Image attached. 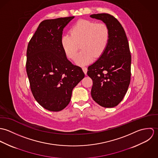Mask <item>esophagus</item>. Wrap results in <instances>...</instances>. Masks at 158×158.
<instances>
[{"label":"esophagus","instance_id":"1","mask_svg":"<svg viewBox=\"0 0 158 158\" xmlns=\"http://www.w3.org/2000/svg\"><path fill=\"white\" fill-rule=\"evenodd\" d=\"M82 69H83V70L84 73H85V74H86L87 71H88V68H86V67H83V68H82Z\"/></svg>","mask_w":158,"mask_h":158}]
</instances>
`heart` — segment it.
<instances>
[{
  "mask_svg": "<svg viewBox=\"0 0 158 158\" xmlns=\"http://www.w3.org/2000/svg\"><path fill=\"white\" fill-rule=\"evenodd\" d=\"M70 35L61 38L62 47L69 58L73 60L80 47L75 62L86 65L94 58L100 57L106 51L110 40V31L108 25L103 23L81 19L70 29Z\"/></svg>",
  "mask_w": 158,
  "mask_h": 158,
  "instance_id": "1",
  "label": "heart"
}]
</instances>
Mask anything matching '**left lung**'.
Returning <instances> with one entry per match:
<instances>
[{"mask_svg": "<svg viewBox=\"0 0 158 158\" xmlns=\"http://www.w3.org/2000/svg\"><path fill=\"white\" fill-rule=\"evenodd\" d=\"M90 16L106 23L110 31L106 51L88 68L87 74L93 82L91 96L99 105L113 108L123 100L130 83L131 56L129 43L123 27L113 16L99 13Z\"/></svg>", "mask_w": 158, "mask_h": 158, "instance_id": "obj_1", "label": "left lung"}]
</instances>
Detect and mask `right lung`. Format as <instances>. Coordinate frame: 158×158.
Returning <instances> with one entry per match:
<instances>
[{
    "label": "right lung",
    "instance_id": "1",
    "mask_svg": "<svg viewBox=\"0 0 158 158\" xmlns=\"http://www.w3.org/2000/svg\"><path fill=\"white\" fill-rule=\"evenodd\" d=\"M74 16L40 23L27 50L26 71L33 95L45 110L60 111L69 103L73 89L85 77L70 62L61 45L64 28Z\"/></svg>",
    "mask_w": 158,
    "mask_h": 158
}]
</instances>
